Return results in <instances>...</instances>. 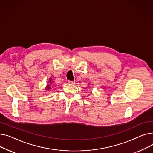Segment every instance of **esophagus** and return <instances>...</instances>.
Masks as SVG:
<instances>
[{"label":"esophagus","instance_id":"obj_1","mask_svg":"<svg viewBox=\"0 0 153 153\" xmlns=\"http://www.w3.org/2000/svg\"><path fill=\"white\" fill-rule=\"evenodd\" d=\"M68 82L69 84H75V82H74V81H69Z\"/></svg>","mask_w":153,"mask_h":153}]
</instances>
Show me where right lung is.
<instances>
[{
    "label": "right lung",
    "instance_id": "obj_1",
    "mask_svg": "<svg viewBox=\"0 0 153 153\" xmlns=\"http://www.w3.org/2000/svg\"><path fill=\"white\" fill-rule=\"evenodd\" d=\"M51 81H52V79L50 78L49 79V81H48V84H47V85H46V86L45 87V90L46 91H50L51 89V84H52Z\"/></svg>",
    "mask_w": 153,
    "mask_h": 153
}]
</instances>
